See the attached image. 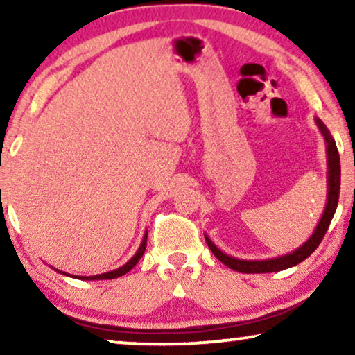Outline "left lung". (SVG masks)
Listing matches in <instances>:
<instances>
[{
  "label": "left lung",
  "mask_w": 355,
  "mask_h": 355,
  "mask_svg": "<svg viewBox=\"0 0 355 355\" xmlns=\"http://www.w3.org/2000/svg\"><path fill=\"white\" fill-rule=\"evenodd\" d=\"M320 132H322L324 144H327V164H328V174H327V182H328V196H327V207H324L323 215L320 218L317 227L312 232V236L304 242L302 245L297 249L284 254L281 257H275V259H266V260H244V259H236L225 254V252L218 249L213 244L210 237L205 234V241L213 255L218 260L223 261L226 266H230L231 270L239 271V273H273V271H281L291 266H295L300 261H304L310 254L317 249L322 242L324 232H327L329 223H331L334 211L338 207V198H339V187H341V164H339V153L336 148V142H334L333 135L329 134L327 125L322 123V119L315 118Z\"/></svg>",
  "instance_id": "obj_1"
}]
</instances>
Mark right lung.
<instances>
[{
	"mask_svg": "<svg viewBox=\"0 0 355 355\" xmlns=\"http://www.w3.org/2000/svg\"><path fill=\"white\" fill-rule=\"evenodd\" d=\"M145 247H147V231H145L144 239H142V242H140L137 252H135L132 259H130L125 265L119 266V268H116V270H113V271H108V273H101V275H95V276H76V275H74V276H72V278H76V279H85V281L114 279V278H119V276L125 275V273H128V271H130V270L134 268L135 265H137V261H139L140 259H142V255H144V252H145ZM56 271H58V273H61V275L71 276V275H67V273H62V271H60V270H56Z\"/></svg>",
	"mask_w": 355,
	"mask_h": 355,
	"instance_id": "1",
	"label": "right lung"
}]
</instances>
